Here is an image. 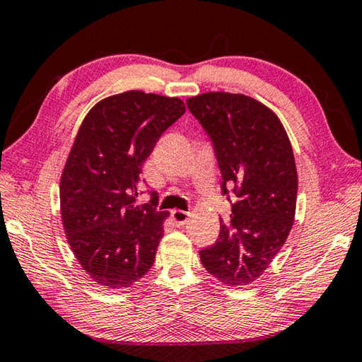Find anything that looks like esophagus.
I'll use <instances>...</instances> for the list:
<instances>
[{
  "mask_svg": "<svg viewBox=\"0 0 362 362\" xmlns=\"http://www.w3.org/2000/svg\"><path fill=\"white\" fill-rule=\"evenodd\" d=\"M189 218V212H185V211H180V209H175L173 211V220L175 222L177 226H183Z\"/></svg>",
  "mask_w": 362,
  "mask_h": 362,
  "instance_id": "34e87169",
  "label": "esophagus"
}]
</instances>
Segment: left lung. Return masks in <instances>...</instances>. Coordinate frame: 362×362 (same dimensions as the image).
Masks as SVG:
<instances>
[{
  "mask_svg": "<svg viewBox=\"0 0 362 362\" xmlns=\"http://www.w3.org/2000/svg\"><path fill=\"white\" fill-rule=\"evenodd\" d=\"M187 105L212 139L223 194L235 193L230 220L220 218L218 240L201 250V263L225 286H247L284 246L296 218L291 140L276 113L249 95L204 93Z\"/></svg>",
  "mask_w": 362,
  "mask_h": 362,
  "instance_id": "8db88e82",
  "label": "left lung"
}]
</instances>
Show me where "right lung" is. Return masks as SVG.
<instances>
[{
	"label": "right lung",
	"mask_w": 362,
	"mask_h": 362,
	"mask_svg": "<svg viewBox=\"0 0 362 362\" xmlns=\"http://www.w3.org/2000/svg\"><path fill=\"white\" fill-rule=\"evenodd\" d=\"M183 113L179 97L126 90L97 102L79 126L60 177V216L79 265L107 289H127L155 262L169 212L136 203L139 175Z\"/></svg>",
	"instance_id": "right-lung-1"
}]
</instances>
